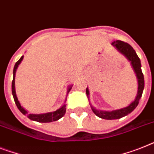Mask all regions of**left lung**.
<instances>
[{
  "label": "left lung",
  "instance_id": "1",
  "mask_svg": "<svg viewBox=\"0 0 154 154\" xmlns=\"http://www.w3.org/2000/svg\"><path fill=\"white\" fill-rule=\"evenodd\" d=\"M112 45H113L118 51L120 52L121 54H123L131 62L132 68L134 69V72H135L137 79H138V93H137V96L135 97V99L127 107L116 109V110H112V111H102V110H97V109L91 106V109H92L94 113L98 117L101 118V119H105V120L120 119V118L124 117L125 116L131 113L138 105L139 100L142 97L143 90H144V76H143L142 68H141V67H142L141 61L135 51H134V49L128 43L120 40L115 41L113 42H112ZM86 92L87 96H88L89 94H90L88 88H86Z\"/></svg>",
  "mask_w": 154,
  "mask_h": 154
}]
</instances>
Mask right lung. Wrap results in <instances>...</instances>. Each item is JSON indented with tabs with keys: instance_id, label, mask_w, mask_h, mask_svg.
<instances>
[{
	"instance_id": "add662e5",
	"label": "right lung",
	"mask_w": 154,
	"mask_h": 154,
	"mask_svg": "<svg viewBox=\"0 0 154 154\" xmlns=\"http://www.w3.org/2000/svg\"><path fill=\"white\" fill-rule=\"evenodd\" d=\"M23 59V56L20 57V59L18 60L16 63L15 66H14L13 69V80H12V82H11V92H12V95H13V98L15 103H16V106L19 109L21 112H22L23 115H26L27 117L31 120H34V121L40 122V123H49V122L53 121H57V120H60V118L63 117L64 114L66 112V105H63V106L58 109L57 110L54 112H47V113H43V114H29L27 112L26 110L23 109V108L21 106L20 101H18V98L16 97V90H15V75H16V69H17L18 66L20 65V63H21V61ZM72 89V86H70L68 89V94Z\"/></svg>"
}]
</instances>
